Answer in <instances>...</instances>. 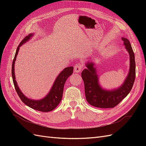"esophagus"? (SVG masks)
<instances>
[{
    "label": "esophagus",
    "mask_w": 146,
    "mask_h": 146,
    "mask_svg": "<svg viewBox=\"0 0 146 146\" xmlns=\"http://www.w3.org/2000/svg\"><path fill=\"white\" fill-rule=\"evenodd\" d=\"M82 69H83V63H82V62L78 63L77 64H76V65L74 66V71H75V72H76V73L80 72Z\"/></svg>",
    "instance_id": "1"
}]
</instances>
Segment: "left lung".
I'll use <instances>...</instances> for the list:
<instances>
[{"mask_svg": "<svg viewBox=\"0 0 146 146\" xmlns=\"http://www.w3.org/2000/svg\"><path fill=\"white\" fill-rule=\"evenodd\" d=\"M126 49L130 54V70L129 75L121 87L113 91L102 89L98 82V76L94 64H86L88 69L82 72V77L85 84L86 99L91 105L102 108H114L129 94L132 89L136 76L135 54L130 41L125 38H122Z\"/></svg>", "mask_w": 146, "mask_h": 146, "instance_id": "left-lung-1", "label": "left lung"}]
</instances>
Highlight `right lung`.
Wrapping results in <instances>:
<instances>
[{"instance_id":"obj_1","label":"right lung","mask_w":146,"mask_h":146,"mask_svg":"<svg viewBox=\"0 0 146 146\" xmlns=\"http://www.w3.org/2000/svg\"><path fill=\"white\" fill-rule=\"evenodd\" d=\"M33 36V34H29L28 36H25L23 40L20 42L19 45L17 47L16 52L15 54V56L14 59L13 61L12 64V69H11V74L13 83H14L15 88L17 94H18L19 98L23 102L27 105L28 107L32 108L35 110H38L39 111L42 112H48L54 110L58 104L60 103V102L62 99L63 90L64 83L67 80L68 78L72 74L73 72V67H68L63 69V71L58 75L56 80L53 85L52 89L44 98L39 100H35L28 99L23 94V92L19 90V88L17 85L16 81L15 80V63L16 59V56L17 53L19 50V47L23 44L24 43L26 42L29 41L30 38Z\"/></svg>"}]
</instances>
